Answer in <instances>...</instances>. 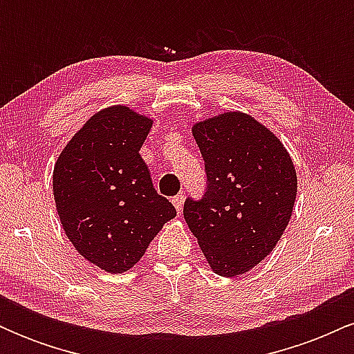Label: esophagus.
<instances>
[{"mask_svg": "<svg viewBox=\"0 0 354 354\" xmlns=\"http://www.w3.org/2000/svg\"><path fill=\"white\" fill-rule=\"evenodd\" d=\"M173 205L174 208H176L178 213H181L183 209V203H185V194H176V196H173Z\"/></svg>", "mask_w": 354, "mask_h": 354, "instance_id": "1", "label": "esophagus"}]
</instances>
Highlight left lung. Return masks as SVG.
I'll list each match as a JSON object with an SVG mask.
<instances>
[{
  "label": "left lung",
  "mask_w": 354,
  "mask_h": 354,
  "mask_svg": "<svg viewBox=\"0 0 354 354\" xmlns=\"http://www.w3.org/2000/svg\"><path fill=\"white\" fill-rule=\"evenodd\" d=\"M206 189L188 196L183 216L214 273L238 276L273 251L290 223L296 171L270 129L243 113L194 124Z\"/></svg>",
  "instance_id": "obj_1"
}]
</instances>
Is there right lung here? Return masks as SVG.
I'll return each mask as SVG.
<instances>
[{"mask_svg": "<svg viewBox=\"0 0 354 354\" xmlns=\"http://www.w3.org/2000/svg\"><path fill=\"white\" fill-rule=\"evenodd\" d=\"M149 128L151 121L129 108L103 109L68 143L53 173L64 233L80 254L109 273L136 265L176 216L140 154Z\"/></svg>", "mask_w": 354, "mask_h": 354, "instance_id": "add662e5", "label": "right lung"}]
</instances>
